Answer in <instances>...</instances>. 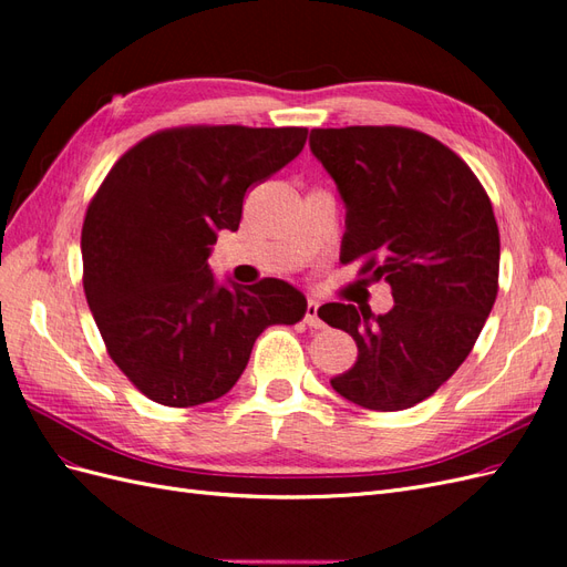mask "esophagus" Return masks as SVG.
<instances>
[{
	"label": "esophagus",
	"mask_w": 567,
	"mask_h": 567,
	"mask_svg": "<svg viewBox=\"0 0 567 567\" xmlns=\"http://www.w3.org/2000/svg\"><path fill=\"white\" fill-rule=\"evenodd\" d=\"M305 323L310 326V329H323V319L319 317V302L310 300L307 302V310H305Z\"/></svg>",
	"instance_id": "esophagus-1"
}]
</instances>
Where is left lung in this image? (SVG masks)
<instances>
[{"label":"left lung","mask_w":567,"mask_h":567,"mask_svg":"<svg viewBox=\"0 0 567 567\" xmlns=\"http://www.w3.org/2000/svg\"><path fill=\"white\" fill-rule=\"evenodd\" d=\"M310 148L348 208L340 262H359L394 298L379 317L371 307H319L359 350L331 385L364 409H409L463 364L492 312L499 227L489 196L450 146L411 127L312 130Z\"/></svg>","instance_id":"1"}]
</instances>
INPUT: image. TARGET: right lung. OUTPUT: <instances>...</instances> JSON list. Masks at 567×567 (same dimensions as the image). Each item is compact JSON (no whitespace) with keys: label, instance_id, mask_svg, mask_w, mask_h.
Listing matches in <instances>:
<instances>
[{"label":"right lung","instance_id":"add662e5","mask_svg":"<svg viewBox=\"0 0 567 567\" xmlns=\"http://www.w3.org/2000/svg\"><path fill=\"white\" fill-rule=\"evenodd\" d=\"M307 127L186 125L148 134L117 158L82 225V284L127 381L165 406L227 394L271 323L307 300L290 284L217 286L219 229H238L246 192L279 173Z\"/></svg>","mask_w":567,"mask_h":567}]
</instances>
